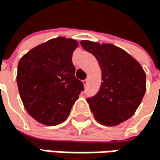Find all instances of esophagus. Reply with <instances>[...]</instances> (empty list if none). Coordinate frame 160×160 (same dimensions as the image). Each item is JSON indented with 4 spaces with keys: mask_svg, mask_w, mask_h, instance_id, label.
Masks as SVG:
<instances>
[{
    "mask_svg": "<svg viewBox=\"0 0 160 160\" xmlns=\"http://www.w3.org/2000/svg\"><path fill=\"white\" fill-rule=\"evenodd\" d=\"M82 82H83L84 86H86V85H87V83H88V81H87V79H84V81H83Z\"/></svg>",
    "mask_w": 160,
    "mask_h": 160,
    "instance_id": "esophagus-1",
    "label": "esophagus"
}]
</instances>
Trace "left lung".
I'll return each mask as SVG.
<instances>
[{
	"label": "left lung",
	"mask_w": 160,
	"mask_h": 160,
	"mask_svg": "<svg viewBox=\"0 0 160 160\" xmlns=\"http://www.w3.org/2000/svg\"><path fill=\"white\" fill-rule=\"evenodd\" d=\"M83 49L98 60L102 82L98 92L87 98L96 119L114 126L130 118L139 106L146 91V75L141 65L121 48L82 41Z\"/></svg>",
	"instance_id": "1"
}]
</instances>
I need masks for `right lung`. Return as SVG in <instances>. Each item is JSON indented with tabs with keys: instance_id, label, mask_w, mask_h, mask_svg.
<instances>
[{
	"instance_id": "add662e5",
	"label": "right lung",
	"mask_w": 160,
	"mask_h": 160,
	"mask_svg": "<svg viewBox=\"0 0 160 160\" xmlns=\"http://www.w3.org/2000/svg\"><path fill=\"white\" fill-rule=\"evenodd\" d=\"M77 47V41L59 37L31 49L19 62L17 84L24 108L44 125L64 121L84 90L72 62Z\"/></svg>"
}]
</instances>
